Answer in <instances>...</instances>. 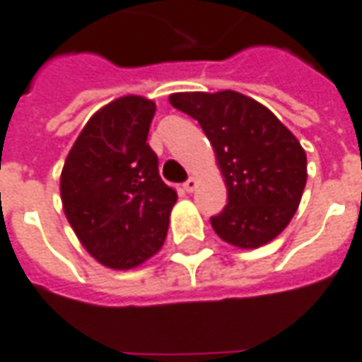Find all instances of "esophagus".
Instances as JSON below:
<instances>
[{"label": "esophagus", "mask_w": 362, "mask_h": 362, "mask_svg": "<svg viewBox=\"0 0 362 362\" xmlns=\"http://www.w3.org/2000/svg\"><path fill=\"white\" fill-rule=\"evenodd\" d=\"M198 188V178H194V176H192V178H188V182H184V189H186V192H194V189Z\"/></svg>", "instance_id": "esophagus-1"}]
</instances>
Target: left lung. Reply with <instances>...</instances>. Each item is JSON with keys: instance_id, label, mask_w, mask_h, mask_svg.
<instances>
[{"instance_id": "obj_1", "label": "left lung", "mask_w": 362, "mask_h": 362, "mask_svg": "<svg viewBox=\"0 0 362 362\" xmlns=\"http://www.w3.org/2000/svg\"><path fill=\"white\" fill-rule=\"evenodd\" d=\"M198 121L214 146L227 206L211 217L225 243L259 249L286 229L308 180L305 151L262 103L233 90L180 92L168 98Z\"/></svg>"}]
</instances>
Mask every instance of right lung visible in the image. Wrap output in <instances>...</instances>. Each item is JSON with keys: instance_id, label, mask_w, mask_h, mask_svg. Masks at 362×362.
<instances>
[{"instance_id": "obj_1", "label": "right lung", "mask_w": 362, "mask_h": 362, "mask_svg": "<svg viewBox=\"0 0 362 362\" xmlns=\"http://www.w3.org/2000/svg\"><path fill=\"white\" fill-rule=\"evenodd\" d=\"M156 103L123 95L95 111L60 174L68 223L100 264L129 270L160 251L178 199L146 145Z\"/></svg>"}]
</instances>
